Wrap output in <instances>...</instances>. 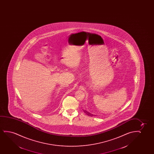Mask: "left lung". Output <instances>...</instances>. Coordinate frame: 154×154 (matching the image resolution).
Instances as JSON below:
<instances>
[{"label":"left lung","instance_id":"1","mask_svg":"<svg viewBox=\"0 0 154 154\" xmlns=\"http://www.w3.org/2000/svg\"><path fill=\"white\" fill-rule=\"evenodd\" d=\"M84 112H85V113H86V114H87V115H88V116H91V114H90L89 112H87V111H86V110H84Z\"/></svg>","mask_w":154,"mask_h":154}]
</instances>
